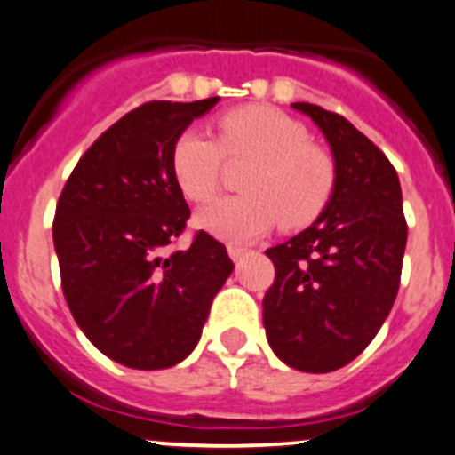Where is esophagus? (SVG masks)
<instances>
[{
  "instance_id": "34e87169",
  "label": "esophagus",
  "mask_w": 455,
  "mask_h": 455,
  "mask_svg": "<svg viewBox=\"0 0 455 455\" xmlns=\"http://www.w3.org/2000/svg\"><path fill=\"white\" fill-rule=\"evenodd\" d=\"M228 256L233 258V260H243L244 256H247V249L244 247H237V244H228Z\"/></svg>"
}]
</instances>
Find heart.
I'll return each mask as SVG.
<instances>
[{"label": "heart", "mask_w": 455, "mask_h": 455, "mask_svg": "<svg viewBox=\"0 0 455 455\" xmlns=\"http://www.w3.org/2000/svg\"><path fill=\"white\" fill-rule=\"evenodd\" d=\"M218 140L183 131L172 149V172L190 202L215 197L224 163L253 161L243 181L247 195L224 197L199 211L197 222L228 243H251L276 222L297 228L324 211L335 183L333 161L310 145L308 131L267 106H247L218 120Z\"/></svg>", "instance_id": "b5f03b06"}]
</instances>
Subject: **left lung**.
<instances>
[{
  "mask_svg": "<svg viewBox=\"0 0 455 455\" xmlns=\"http://www.w3.org/2000/svg\"><path fill=\"white\" fill-rule=\"evenodd\" d=\"M292 108L329 140L335 183L306 231L265 251L276 276L263 299V324L285 365L326 374L363 354L390 315L408 224L386 154L338 113L304 101Z\"/></svg>",
  "mask_w": 455,
  "mask_h": 455,
  "instance_id": "8db88e82",
  "label": "left lung"
}]
</instances>
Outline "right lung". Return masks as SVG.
Segmentation results:
<instances>
[{
	"label": "right lung",
	"instance_id": "obj_1",
	"mask_svg": "<svg viewBox=\"0 0 455 455\" xmlns=\"http://www.w3.org/2000/svg\"><path fill=\"white\" fill-rule=\"evenodd\" d=\"M218 100L147 101L126 113L79 158L56 204L69 313L101 354L131 370H165L190 355L233 272L227 247L206 231L172 249L190 218L172 149Z\"/></svg>",
	"mask_w": 455,
	"mask_h": 455
}]
</instances>
